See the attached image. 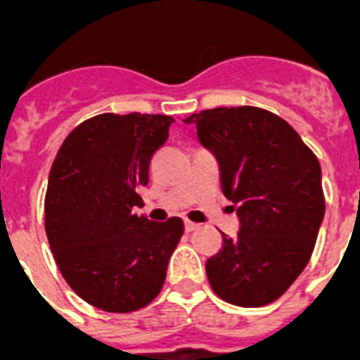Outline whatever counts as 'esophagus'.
I'll list each match as a JSON object with an SVG mask.
<instances>
[{"mask_svg": "<svg viewBox=\"0 0 360 360\" xmlns=\"http://www.w3.org/2000/svg\"><path fill=\"white\" fill-rule=\"evenodd\" d=\"M200 228V224L198 222H192V220H185V230L186 231H194Z\"/></svg>", "mask_w": 360, "mask_h": 360, "instance_id": "1", "label": "esophagus"}]
</instances>
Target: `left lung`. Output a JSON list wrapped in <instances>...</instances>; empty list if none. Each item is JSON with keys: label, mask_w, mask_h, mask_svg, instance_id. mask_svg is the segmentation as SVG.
<instances>
[{"label": "left lung", "mask_w": 360, "mask_h": 360, "mask_svg": "<svg viewBox=\"0 0 360 360\" xmlns=\"http://www.w3.org/2000/svg\"><path fill=\"white\" fill-rule=\"evenodd\" d=\"M214 153L240 230L205 263L209 284L237 307H263L288 291L310 262L325 214L318 157L288 121L256 106L188 115Z\"/></svg>", "instance_id": "1"}]
</instances>
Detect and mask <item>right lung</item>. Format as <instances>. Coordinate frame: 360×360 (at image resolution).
<instances>
[{
	"label": "right lung",
	"mask_w": 360,
	"mask_h": 360,
	"mask_svg": "<svg viewBox=\"0 0 360 360\" xmlns=\"http://www.w3.org/2000/svg\"><path fill=\"white\" fill-rule=\"evenodd\" d=\"M174 117L101 114L59 147L48 175L44 230L67 284L104 312L129 314L160 293L185 226L153 222L132 209L149 181L153 155Z\"/></svg>",
	"instance_id": "obj_1"
}]
</instances>
